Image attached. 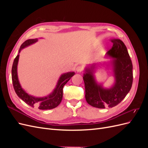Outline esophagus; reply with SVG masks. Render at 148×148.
Here are the masks:
<instances>
[{"label": "esophagus", "instance_id": "obj_1", "mask_svg": "<svg viewBox=\"0 0 148 148\" xmlns=\"http://www.w3.org/2000/svg\"><path fill=\"white\" fill-rule=\"evenodd\" d=\"M82 70H83V68L82 66H78L77 68H76V71H77V72H81Z\"/></svg>", "mask_w": 148, "mask_h": 148}]
</instances>
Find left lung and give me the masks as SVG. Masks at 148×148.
I'll list each match as a JSON object with an SVG mask.
<instances>
[{
  "mask_svg": "<svg viewBox=\"0 0 148 148\" xmlns=\"http://www.w3.org/2000/svg\"><path fill=\"white\" fill-rule=\"evenodd\" d=\"M110 41L113 43L112 47L106 56L112 60L86 66L83 77L86 102L99 109L113 107L119 104L129 92L133 83V65L126 46L119 39H111ZM101 65L111 67L114 82L109 88L104 87L95 79L94 74Z\"/></svg>",
  "mask_w": 148,
  "mask_h": 148,
  "instance_id": "1",
  "label": "left lung"
}]
</instances>
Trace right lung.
Instances as JSON below:
<instances>
[{"label":"right lung","mask_w":148,"mask_h":148,"mask_svg":"<svg viewBox=\"0 0 148 148\" xmlns=\"http://www.w3.org/2000/svg\"><path fill=\"white\" fill-rule=\"evenodd\" d=\"M38 41V38L30 39L26 40L21 44L19 49L18 53L13 61L12 69V79L13 86L17 96L21 99L23 100L28 105L32 107H38L41 110H47L55 108L60 104L63 97V88L64 85L68 82L70 78L75 74L73 71H70L62 74L57 83L56 86L51 93L44 97H35L29 95L26 92L20 83L18 77L17 66L18 64L19 57L21 51L24 48Z\"/></svg>","instance_id":"obj_1"}]
</instances>
